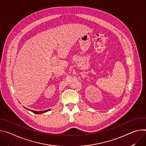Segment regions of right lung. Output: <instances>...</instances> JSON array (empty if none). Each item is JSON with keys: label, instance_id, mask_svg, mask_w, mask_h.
Listing matches in <instances>:
<instances>
[{"label": "right lung", "instance_id": "add662e5", "mask_svg": "<svg viewBox=\"0 0 146 146\" xmlns=\"http://www.w3.org/2000/svg\"><path fill=\"white\" fill-rule=\"evenodd\" d=\"M26 109H27V110H30V111H31L32 112H33V113H35V114H41V113H46V112H47L48 111H49L50 109H48V110H44V111H34V110H29V109H27V108H25Z\"/></svg>", "mask_w": 146, "mask_h": 146}]
</instances>
